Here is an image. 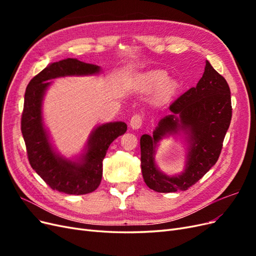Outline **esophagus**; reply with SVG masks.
I'll list each match as a JSON object with an SVG mask.
<instances>
[{
  "mask_svg": "<svg viewBox=\"0 0 256 256\" xmlns=\"http://www.w3.org/2000/svg\"><path fill=\"white\" fill-rule=\"evenodd\" d=\"M129 124H130V127L132 128V129H138V128H141L142 124H143V118H142V115H140V114L134 115L132 118H131Z\"/></svg>",
  "mask_w": 256,
  "mask_h": 256,
  "instance_id": "1",
  "label": "esophagus"
}]
</instances>
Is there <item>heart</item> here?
Here are the masks:
<instances>
[{
    "mask_svg": "<svg viewBox=\"0 0 256 256\" xmlns=\"http://www.w3.org/2000/svg\"><path fill=\"white\" fill-rule=\"evenodd\" d=\"M168 74L161 70H154L144 74L138 79V84L142 90L150 92L158 88L157 99L159 102H164L171 98L177 90V83L172 80H168Z\"/></svg>",
    "mask_w": 256,
    "mask_h": 256,
    "instance_id": "b5f03b06",
    "label": "heart"
}]
</instances>
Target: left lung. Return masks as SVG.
Masks as SVG:
<instances>
[{
    "instance_id": "8db88e82",
    "label": "left lung",
    "mask_w": 256,
    "mask_h": 256,
    "mask_svg": "<svg viewBox=\"0 0 256 256\" xmlns=\"http://www.w3.org/2000/svg\"><path fill=\"white\" fill-rule=\"evenodd\" d=\"M170 111L172 114L160 120L152 136L143 134L140 140L144 182L162 193L187 190L216 164L232 120L228 84L206 60L196 86L174 100ZM182 133L188 143L186 168L180 176H166L154 162L156 147L164 136Z\"/></svg>"
}]
</instances>
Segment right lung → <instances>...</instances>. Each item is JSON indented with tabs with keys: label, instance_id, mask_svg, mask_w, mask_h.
<instances>
[{
	"label": "right lung",
	"instance_id": "add662e5",
	"mask_svg": "<svg viewBox=\"0 0 256 256\" xmlns=\"http://www.w3.org/2000/svg\"><path fill=\"white\" fill-rule=\"evenodd\" d=\"M102 72L99 66L76 58H66L46 67L30 81L21 118V131L24 138L30 166L53 190L66 194H86L95 191L102 177V160L110 144L124 134V122L102 124L90 134L85 152L76 160L62 157L50 142L42 122V99L51 82L67 76H88Z\"/></svg>",
	"mask_w": 256,
	"mask_h": 256
}]
</instances>
